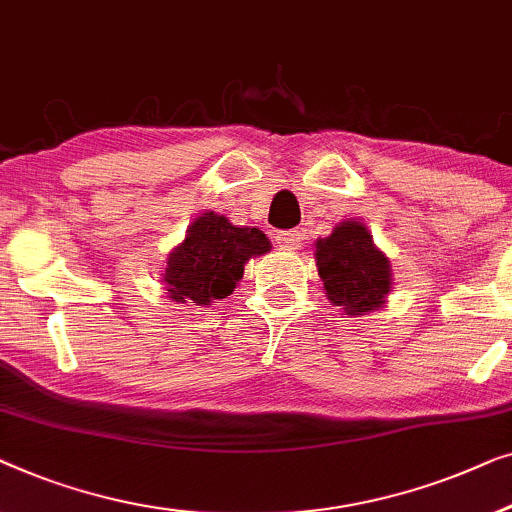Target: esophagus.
<instances>
[{"label":"esophagus","mask_w":512,"mask_h":512,"mask_svg":"<svg viewBox=\"0 0 512 512\" xmlns=\"http://www.w3.org/2000/svg\"><path fill=\"white\" fill-rule=\"evenodd\" d=\"M276 241L283 250H299L301 248V234L299 232H278Z\"/></svg>","instance_id":"esophagus-1"}]
</instances>
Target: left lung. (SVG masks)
I'll use <instances>...</instances> for the list:
<instances>
[{
  "label": "left lung",
  "mask_w": 512,
  "mask_h": 512,
  "mask_svg": "<svg viewBox=\"0 0 512 512\" xmlns=\"http://www.w3.org/2000/svg\"><path fill=\"white\" fill-rule=\"evenodd\" d=\"M315 266L327 299L355 318L380 311L394 287L390 257L359 220L338 222L327 239L315 241Z\"/></svg>",
  "instance_id": "left-lung-1"
}]
</instances>
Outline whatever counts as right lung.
Instances as JSON below:
<instances>
[{
	"label": "right lung",
	"mask_w": 512,
	"mask_h": 512,
	"mask_svg": "<svg viewBox=\"0 0 512 512\" xmlns=\"http://www.w3.org/2000/svg\"><path fill=\"white\" fill-rule=\"evenodd\" d=\"M269 250L271 241L262 229L232 225L225 215L206 211L169 253L162 283L176 304L211 306L234 292L250 259Z\"/></svg>",
	"instance_id": "1"
}]
</instances>
